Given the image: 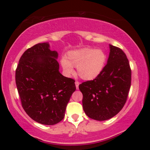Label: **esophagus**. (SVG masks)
Returning a JSON list of instances; mask_svg holds the SVG:
<instances>
[{
  "label": "esophagus",
  "mask_w": 150,
  "mask_h": 150,
  "mask_svg": "<svg viewBox=\"0 0 150 150\" xmlns=\"http://www.w3.org/2000/svg\"><path fill=\"white\" fill-rule=\"evenodd\" d=\"M79 85H80V82H78V81H76V82H75V86H76V89H78Z\"/></svg>",
  "instance_id": "obj_1"
}]
</instances>
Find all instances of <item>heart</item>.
<instances>
[{
  "label": "heart",
  "instance_id": "obj_1",
  "mask_svg": "<svg viewBox=\"0 0 150 150\" xmlns=\"http://www.w3.org/2000/svg\"><path fill=\"white\" fill-rule=\"evenodd\" d=\"M106 59V54L103 50L85 48L70 51L66 58H62L61 63L67 75L73 74V67H76L77 74L81 78L92 80L102 72Z\"/></svg>",
  "mask_w": 150,
  "mask_h": 150
}]
</instances>
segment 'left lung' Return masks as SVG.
<instances>
[{
	"instance_id": "obj_1",
	"label": "left lung",
	"mask_w": 150,
	"mask_h": 150,
	"mask_svg": "<svg viewBox=\"0 0 150 150\" xmlns=\"http://www.w3.org/2000/svg\"><path fill=\"white\" fill-rule=\"evenodd\" d=\"M109 48L107 63L100 75L79 85L86 115L100 121L120 112L131 85V70L126 55L116 46L109 44Z\"/></svg>"
}]
</instances>
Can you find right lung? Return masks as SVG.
Listing matches in <instances>:
<instances>
[{"instance_id": "right-lung-1", "label": "right lung", "mask_w": 150, "mask_h": 150, "mask_svg": "<svg viewBox=\"0 0 150 150\" xmlns=\"http://www.w3.org/2000/svg\"><path fill=\"white\" fill-rule=\"evenodd\" d=\"M58 56L49 43H39L25 51L15 71L22 107L41 124L51 125L61 121L76 89L75 80L59 72Z\"/></svg>"}]
</instances>
